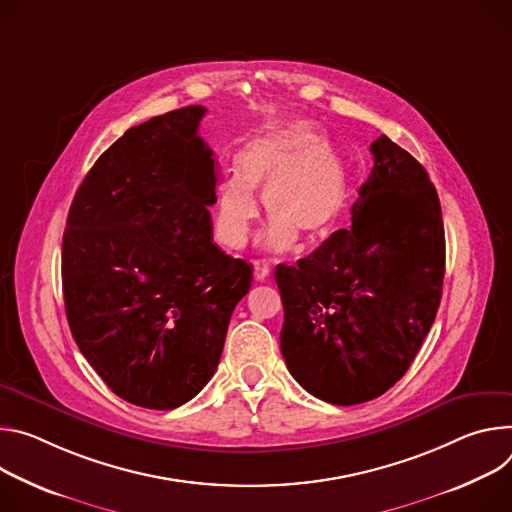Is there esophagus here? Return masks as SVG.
Returning <instances> with one entry per match:
<instances>
[{
  "label": "esophagus",
  "mask_w": 512,
  "mask_h": 512,
  "mask_svg": "<svg viewBox=\"0 0 512 512\" xmlns=\"http://www.w3.org/2000/svg\"><path fill=\"white\" fill-rule=\"evenodd\" d=\"M270 276V266L264 260H254V278L258 282H266Z\"/></svg>",
  "instance_id": "1"
}]
</instances>
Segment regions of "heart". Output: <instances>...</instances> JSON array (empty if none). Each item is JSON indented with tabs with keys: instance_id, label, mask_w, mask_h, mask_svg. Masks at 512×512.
I'll return each instance as SVG.
<instances>
[{
	"instance_id": "obj_1",
	"label": "heart",
	"mask_w": 512,
	"mask_h": 512,
	"mask_svg": "<svg viewBox=\"0 0 512 512\" xmlns=\"http://www.w3.org/2000/svg\"><path fill=\"white\" fill-rule=\"evenodd\" d=\"M236 177L221 179L211 199V227L230 250L248 244L258 219L252 193L262 191L270 221L262 242L285 252L303 236L325 238L346 205V173L311 122H293L248 142L234 160Z\"/></svg>"
}]
</instances>
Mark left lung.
I'll return each instance as SVG.
<instances>
[{
    "label": "left lung",
    "instance_id": "left-lung-1",
    "mask_svg": "<svg viewBox=\"0 0 512 512\" xmlns=\"http://www.w3.org/2000/svg\"><path fill=\"white\" fill-rule=\"evenodd\" d=\"M370 152L374 166L348 230L274 270L282 358L307 392L342 407L403 378L437 315L445 272L441 205L427 170L386 136Z\"/></svg>",
    "mask_w": 512,
    "mask_h": 512
}]
</instances>
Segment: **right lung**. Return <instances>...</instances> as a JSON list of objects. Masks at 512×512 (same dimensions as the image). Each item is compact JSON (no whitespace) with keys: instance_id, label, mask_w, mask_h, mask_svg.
<instances>
[{"instance_id":"1","label":"right lung","mask_w":512,"mask_h":512,"mask_svg":"<svg viewBox=\"0 0 512 512\" xmlns=\"http://www.w3.org/2000/svg\"><path fill=\"white\" fill-rule=\"evenodd\" d=\"M205 111H168L113 142L77 189L63 236L75 342L111 392L144 409L199 394L252 287V266L213 244Z\"/></svg>"}]
</instances>
